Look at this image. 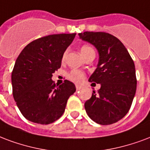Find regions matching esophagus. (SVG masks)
<instances>
[{"label":"esophagus","mask_w":150,"mask_h":150,"mask_svg":"<svg viewBox=\"0 0 150 150\" xmlns=\"http://www.w3.org/2000/svg\"><path fill=\"white\" fill-rule=\"evenodd\" d=\"M75 86H76V90H79L80 89L82 88V86H81L80 85H76Z\"/></svg>","instance_id":"esophagus-1"}]
</instances>
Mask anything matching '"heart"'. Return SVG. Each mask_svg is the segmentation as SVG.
<instances>
[{
	"instance_id": "b5f03b06",
	"label": "heart",
	"mask_w": 150,
	"mask_h": 150,
	"mask_svg": "<svg viewBox=\"0 0 150 150\" xmlns=\"http://www.w3.org/2000/svg\"><path fill=\"white\" fill-rule=\"evenodd\" d=\"M80 52H81V54L83 55V57L85 58L91 52H94V50H93V48L90 47V45H84L80 48ZM65 57H66V52H64V55H63V60L65 59ZM67 78L71 81L75 82V83H80L85 79V74L82 71L78 70V69H72L67 74Z\"/></svg>"
}]
</instances>
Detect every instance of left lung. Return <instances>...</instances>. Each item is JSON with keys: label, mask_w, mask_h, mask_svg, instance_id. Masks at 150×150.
<instances>
[{"label": "left lung", "mask_w": 150, "mask_h": 150, "mask_svg": "<svg viewBox=\"0 0 150 150\" xmlns=\"http://www.w3.org/2000/svg\"><path fill=\"white\" fill-rule=\"evenodd\" d=\"M79 36L93 45L99 53L98 67L89 82L100 83V88L85 102L86 112L98 124L116 123L128 112L135 95L134 63L123 43L112 34L86 31Z\"/></svg>", "instance_id": "1"}]
</instances>
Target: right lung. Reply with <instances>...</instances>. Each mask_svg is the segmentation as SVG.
I'll list each match as a JSON object with an SVG mask.
<instances>
[{
    "mask_svg": "<svg viewBox=\"0 0 150 150\" xmlns=\"http://www.w3.org/2000/svg\"><path fill=\"white\" fill-rule=\"evenodd\" d=\"M76 34H51L34 40L22 50L11 73L12 94L19 111L29 121L50 124L64 112L74 83L56 85L52 73L61 66L63 55Z\"/></svg>",
    "mask_w": 150,
    "mask_h": 150,
    "instance_id": "right-lung-1",
    "label": "right lung"
}]
</instances>
